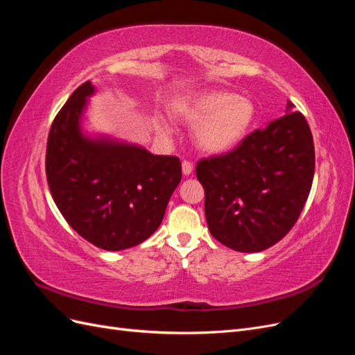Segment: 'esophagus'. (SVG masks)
I'll return each mask as SVG.
<instances>
[{
	"label": "esophagus",
	"mask_w": 355,
	"mask_h": 355,
	"mask_svg": "<svg viewBox=\"0 0 355 355\" xmlns=\"http://www.w3.org/2000/svg\"><path fill=\"white\" fill-rule=\"evenodd\" d=\"M192 168H194V166H192V163L189 159H184L182 161V171H184V175L188 176L192 173Z\"/></svg>",
	"instance_id": "esophagus-1"
}]
</instances>
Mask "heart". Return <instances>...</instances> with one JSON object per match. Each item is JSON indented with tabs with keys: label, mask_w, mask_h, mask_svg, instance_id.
Returning <instances> with one entry per match:
<instances>
[{
	"label": "heart",
	"mask_w": 355,
	"mask_h": 355,
	"mask_svg": "<svg viewBox=\"0 0 355 355\" xmlns=\"http://www.w3.org/2000/svg\"><path fill=\"white\" fill-rule=\"evenodd\" d=\"M179 120L197 124L196 142L209 153H223L237 145L253 123L254 105L230 92H207L175 106Z\"/></svg>",
	"instance_id": "heart-1"
}]
</instances>
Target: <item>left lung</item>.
<instances>
[{"instance_id":"1","label":"left lung","mask_w":355,"mask_h":355,"mask_svg":"<svg viewBox=\"0 0 355 355\" xmlns=\"http://www.w3.org/2000/svg\"><path fill=\"white\" fill-rule=\"evenodd\" d=\"M286 115L247 135L231 151L201 158L210 234L237 252H262L293 228L313 185L315 153L304 114Z\"/></svg>"}]
</instances>
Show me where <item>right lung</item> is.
<instances>
[{"label": "right lung", "instance_id": "1", "mask_svg": "<svg viewBox=\"0 0 355 355\" xmlns=\"http://www.w3.org/2000/svg\"><path fill=\"white\" fill-rule=\"evenodd\" d=\"M92 93V83H83L51 123L47 184L75 232L99 249L124 250L145 241L163 222L182 166L175 155L83 137L78 121Z\"/></svg>", "mask_w": 355, "mask_h": 355}]
</instances>
